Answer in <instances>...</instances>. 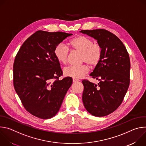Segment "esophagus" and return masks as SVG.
<instances>
[{"mask_svg": "<svg viewBox=\"0 0 146 146\" xmlns=\"http://www.w3.org/2000/svg\"><path fill=\"white\" fill-rule=\"evenodd\" d=\"M80 80L78 79L77 78H73V82H78Z\"/></svg>", "mask_w": 146, "mask_h": 146, "instance_id": "34e87169", "label": "esophagus"}]
</instances>
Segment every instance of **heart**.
I'll use <instances>...</instances> for the list:
<instances>
[{"label":"heart","instance_id":"heart-1","mask_svg":"<svg viewBox=\"0 0 146 146\" xmlns=\"http://www.w3.org/2000/svg\"><path fill=\"white\" fill-rule=\"evenodd\" d=\"M72 49L81 52V62H86L91 66H96L100 62L103 49L98 42H93L92 40L86 36H78L70 43ZM69 48L64 43L56 45L54 54L57 60L62 64H66L69 58ZM90 71L88 66L83 64L79 66H70L66 68L64 73L65 76L74 78H80L85 76Z\"/></svg>","mask_w":146,"mask_h":146}]
</instances>
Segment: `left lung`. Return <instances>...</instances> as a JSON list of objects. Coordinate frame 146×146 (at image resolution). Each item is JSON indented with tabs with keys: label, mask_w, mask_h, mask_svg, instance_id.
Masks as SVG:
<instances>
[{
	"label": "left lung",
	"mask_w": 146,
	"mask_h": 146,
	"mask_svg": "<svg viewBox=\"0 0 146 146\" xmlns=\"http://www.w3.org/2000/svg\"><path fill=\"white\" fill-rule=\"evenodd\" d=\"M81 33L98 40L102 47V58L90 74L98 84L83 80L82 102L86 110L96 117L114 111L121 104L130 83V59L121 40L103 29L82 30Z\"/></svg>",
	"instance_id": "1"
}]
</instances>
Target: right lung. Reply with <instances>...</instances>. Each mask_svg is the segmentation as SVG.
<instances>
[{"label":"right lung","instance_id":"obj_1","mask_svg":"<svg viewBox=\"0 0 146 146\" xmlns=\"http://www.w3.org/2000/svg\"><path fill=\"white\" fill-rule=\"evenodd\" d=\"M72 35L62 32L38 31L28 38L17 52L13 65V84L24 107L41 119L58 112L73 80L63 75L54 54L56 45Z\"/></svg>","mask_w":146,"mask_h":146}]
</instances>
